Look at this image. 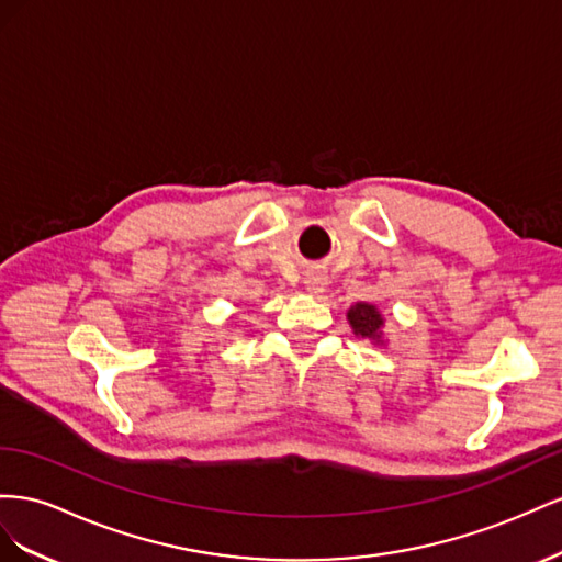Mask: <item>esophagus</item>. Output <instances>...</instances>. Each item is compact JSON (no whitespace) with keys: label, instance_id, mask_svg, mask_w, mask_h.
<instances>
[{"label":"esophagus","instance_id":"1","mask_svg":"<svg viewBox=\"0 0 562 562\" xmlns=\"http://www.w3.org/2000/svg\"><path fill=\"white\" fill-rule=\"evenodd\" d=\"M303 284H306V292H308V294H313V296L323 294V292H325V286H327V278H325V272H319V270H311L308 276L303 278Z\"/></svg>","mask_w":562,"mask_h":562}]
</instances>
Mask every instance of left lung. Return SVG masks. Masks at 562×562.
Masks as SVG:
<instances>
[{
    "label": "left lung",
    "instance_id": "left-lung-1",
    "mask_svg": "<svg viewBox=\"0 0 562 562\" xmlns=\"http://www.w3.org/2000/svg\"><path fill=\"white\" fill-rule=\"evenodd\" d=\"M348 325L356 336H362V339L372 341L374 346H386L389 339L383 334V327H386V319H383V313L379 311L376 303L370 301H358L356 306H350L346 313Z\"/></svg>",
    "mask_w": 562,
    "mask_h": 562
}]
</instances>
